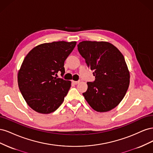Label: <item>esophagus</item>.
<instances>
[{
    "mask_svg": "<svg viewBox=\"0 0 153 153\" xmlns=\"http://www.w3.org/2000/svg\"><path fill=\"white\" fill-rule=\"evenodd\" d=\"M79 82H80V81H79V80H78V81H73V84H75V85L78 84V83H79Z\"/></svg>",
    "mask_w": 153,
    "mask_h": 153,
    "instance_id": "esophagus-1",
    "label": "esophagus"
}]
</instances>
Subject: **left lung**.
<instances>
[{"mask_svg":"<svg viewBox=\"0 0 153 153\" xmlns=\"http://www.w3.org/2000/svg\"><path fill=\"white\" fill-rule=\"evenodd\" d=\"M87 66L94 71V82H88L83 93L97 112H108L117 106L126 94L129 72L121 52L110 43L84 41L77 45Z\"/></svg>","mask_w":153,"mask_h":153,"instance_id":"obj_1","label":"left lung"}]
</instances>
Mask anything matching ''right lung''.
I'll use <instances>...</instances> for the list:
<instances>
[{
  "label": "right lung",
  "instance_id": "1",
  "mask_svg": "<svg viewBox=\"0 0 153 153\" xmlns=\"http://www.w3.org/2000/svg\"><path fill=\"white\" fill-rule=\"evenodd\" d=\"M76 42L57 41L37 46L24 59L18 73V84L30 107L41 114L56 110L70 89L71 81L57 78L65 73L64 61Z\"/></svg>",
  "mask_w": 153,
  "mask_h": 153
}]
</instances>
